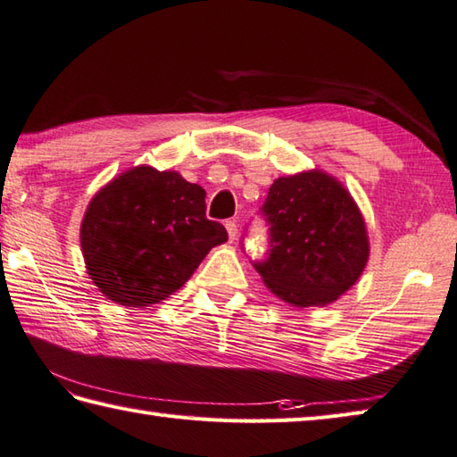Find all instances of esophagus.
<instances>
[{
    "label": "esophagus",
    "mask_w": 457,
    "mask_h": 457,
    "mask_svg": "<svg viewBox=\"0 0 457 457\" xmlns=\"http://www.w3.org/2000/svg\"><path fill=\"white\" fill-rule=\"evenodd\" d=\"M226 229H228L229 239L234 241V239L237 237V223H236V220H228V221H226Z\"/></svg>",
    "instance_id": "obj_1"
}]
</instances>
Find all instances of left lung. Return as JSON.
<instances>
[{"label":"left lung","instance_id":"left-lung-1","mask_svg":"<svg viewBox=\"0 0 457 457\" xmlns=\"http://www.w3.org/2000/svg\"><path fill=\"white\" fill-rule=\"evenodd\" d=\"M259 213L270 228V249L252 263L277 297L295 307L327 305L361 277L369 259L364 221L351 194L330 176L279 178Z\"/></svg>","mask_w":457,"mask_h":457}]
</instances>
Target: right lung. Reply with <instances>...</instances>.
Returning <instances> with one entry per match:
<instances>
[{"instance_id": "1", "label": "right lung", "mask_w": 457, "mask_h": 457, "mask_svg": "<svg viewBox=\"0 0 457 457\" xmlns=\"http://www.w3.org/2000/svg\"><path fill=\"white\" fill-rule=\"evenodd\" d=\"M223 241L226 228L205 218L204 187L150 166L103 187L80 226L93 283L129 307H148L180 289Z\"/></svg>"}]
</instances>
